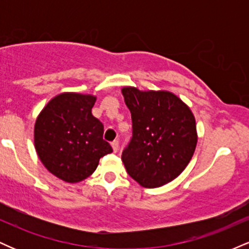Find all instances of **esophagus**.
<instances>
[{
  "instance_id": "1",
  "label": "esophagus",
  "mask_w": 249,
  "mask_h": 249,
  "mask_svg": "<svg viewBox=\"0 0 249 249\" xmlns=\"http://www.w3.org/2000/svg\"><path fill=\"white\" fill-rule=\"evenodd\" d=\"M111 146H112L113 148V152H117L119 148V142L118 141H113L112 142H111Z\"/></svg>"
}]
</instances>
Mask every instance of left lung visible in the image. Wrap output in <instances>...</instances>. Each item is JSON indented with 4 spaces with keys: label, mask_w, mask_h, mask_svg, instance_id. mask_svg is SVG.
Wrapping results in <instances>:
<instances>
[{
    "label": "left lung",
    "mask_w": 249,
    "mask_h": 249,
    "mask_svg": "<svg viewBox=\"0 0 249 249\" xmlns=\"http://www.w3.org/2000/svg\"><path fill=\"white\" fill-rule=\"evenodd\" d=\"M132 118V138L122 153L128 176L156 188L176 179L196 150V119L179 97L168 91L122 89Z\"/></svg>",
    "instance_id": "8db88e82"
}]
</instances>
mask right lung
I'll return each mask as SVG.
<instances>
[{
  "instance_id": "1",
  "label": "right lung",
  "mask_w": 249,
  "mask_h": 249,
  "mask_svg": "<svg viewBox=\"0 0 249 249\" xmlns=\"http://www.w3.org/2000/svg\"><path fill=\"white\" fill-rule=\"evenodd\" d=\"M96 97L64 92L45 105L35 123L36 152L49 172L67 182L91 176L99 159L112 152L104 126L92 116Z\"/></svg>"
}]
</instances>
